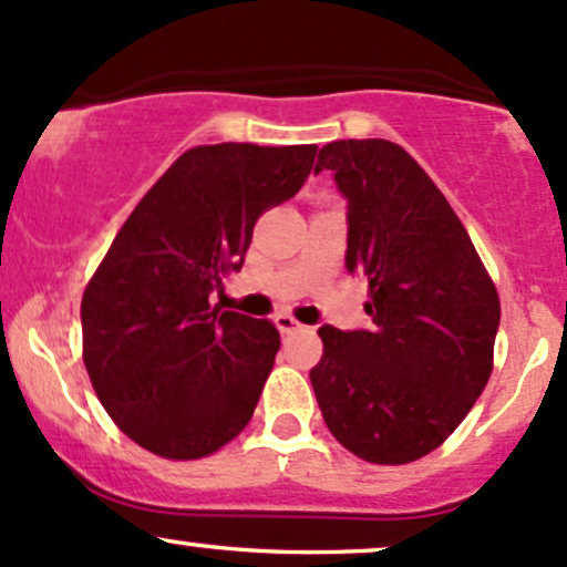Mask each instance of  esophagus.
<instances>
[{
  "instance_id": "esophagus-1",
  "label": "esophagus",
  "mask_w": 567,
  "mask_h": 567,
  "mask_svg": "<svg viewBox=\"0 0 567 567\" xmlns=\"http://www.w3.org/2000/svg\"><path fill=\"white\" fill-rule=\"evenodd\" d=\"M274 326H277L279 333L301 331V322H298L296 317H290V315H277V317H274Z\"/></svg>"
}]
</instances>
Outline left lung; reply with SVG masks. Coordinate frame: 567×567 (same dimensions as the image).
I'll return each mask as SVG.
<instances>
[{"label":"left lung","instance_id":"obj_1","mask_svg":"<svg viewBox=\"0 0 567 567\" xmlns=\"http://www.w3.org/2000/svg\"><path fill=\"white\" fill-rule=\"evenodd\" d=\"M322 169L347 202L344 264L369 279L371 326H322L309 379L339 444L369 463H412L482 395L501 301L455 209L401 145L328 142Z\"/></svg>","mask_w":567,"mask_h":567}]
</instances>
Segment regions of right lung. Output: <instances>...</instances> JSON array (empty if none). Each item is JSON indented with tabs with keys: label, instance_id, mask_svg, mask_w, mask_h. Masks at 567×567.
I'll return each mask as SVG.
<instances>
[{
	"label": "right lung",
	"instance_id": "obj_1",
	"mask_svg": "<svg viewBox=\"0 0 567 567\" xmlns=\"http://www.w3.org/2000/svg\"><path fill=\"white\" fill-rule=\"evenodd\" d=\"M315 145L193 147L123 223L80 303L83 360L128 439L169 460L213 455L245 431L271 374L269 320L213 309L264 209L293 198Z\"/></svg>",
	"mask_w": 567,
	"mask_h": 567
}]
</instances>
